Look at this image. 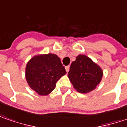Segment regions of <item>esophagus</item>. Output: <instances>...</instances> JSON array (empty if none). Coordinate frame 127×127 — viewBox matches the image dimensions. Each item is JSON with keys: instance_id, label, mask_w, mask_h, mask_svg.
I'll return each instance as SVG.
<instances>
[{"instance_id": "esophagus-1", "label": "esophagus", "mask_w": 127, "mask_h": 127, "mask_svg": "<svg viewBox=\"0 0 127 127\" xmlns=\"http://www.w3.org/2000/svg\"><path fill=\"white\" fill-rule=\"evenodd\" d=\"M66 68V72H68V71H69V69H70V66H66V68Z\"/></svg>"}]
</instances>
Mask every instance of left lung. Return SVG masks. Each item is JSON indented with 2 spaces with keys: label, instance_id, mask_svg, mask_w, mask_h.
<instances>
[{
  "label": "left lung",
  "instance_id": "obj_1",
  "mask_svg": "<svg viewBox=\"0 0 127 127\" xmlns=\"http://www.w3.org/2000/svg\"><path fill=\"white\" fill-rule=\"evenodd\" d=\"M68 76L78 92L87 93L100 83L102 71L89 57L78 55L72 62Z\"/></svg>",
  "mask_w": 127,
  "mask_h": 127
}]
</instances>
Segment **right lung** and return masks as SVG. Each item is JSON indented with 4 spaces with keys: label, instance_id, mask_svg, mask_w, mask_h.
I'll return each instance as SVG.
<instances>
[{
    "label": "right lung",
    "instance_id": "1",
    "mask_svg": "<svg viewBox=\"0 0 127 127\" xmlns=\"http://www.w3.org/2000/svg\"><path fill=\"white\" fill-rule=\"evenodd\" d=\"M66 71L57 55L48 54L34 56L27 63L25 76L27 83L39 95H49Z\"/></svg>",
    "mask_w": 127,
    "mask_h": 127
}]
</instances>
